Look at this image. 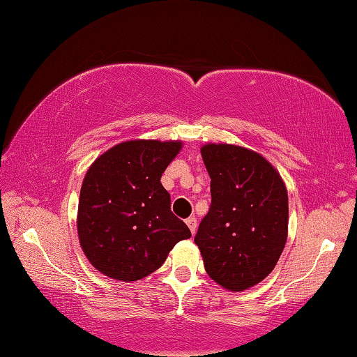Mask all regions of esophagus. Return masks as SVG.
<instances>
[{
  "label": "esophagus",
  "instance_id": "34e87169",
  "mask_svg": "<svg viewBox=\"0 0 357 357\" xmlns=\"http://www.w3.org/2000/svg\"><path fill=\"white\" fill-rule=\"evenodd\" d=\"M186 225H188V227H190L191 234H195V232H196V227H197V220H196L195 217H190V218H186Z\"/></svg>",
  "mask_w": 357,
  "mask_h": 357
}]
</instances>
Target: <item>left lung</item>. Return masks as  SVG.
I'll list each match as a JSON object with an SVG mask.
<instances>
[{
  "label": "left lung",
  "instance_id": "left-lung-1",
  "mask_svg": "<svg viewBox=\"0 0 357 357\" xmlns=\"http://www.w3.org/2000/svg\"><path fill=\"white\" fill-rule=\"evenodd\" d=\"M212 202L195 242L210 278L243 291L273 271L288 236V192L255 151L227 144L201 149Z\"/></svg>",
  "mask_w": 357,
  "mask_h": 357
}]
</instances>
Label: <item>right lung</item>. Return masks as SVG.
Listing matches in <instances>:
<instances>
[{
    "label": "right lung",
    "mask_w": 357,
    "mask_h": 357,
    "mask_svg": "<svg viewBox=\"0 0 357 357\" xmlns=\"http://www.w3.org/2000/svg\"><path fill=\"white\" fill-rule=\"evenodd\" d=\"M180 142L130 140L93 162L80 190V247L104 275L136 282L162 266L191 232L171 210L161 175Z\"/></svg>",
    "instance_id": "add662e5"
}]
</instances>
